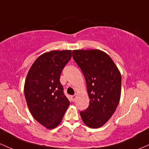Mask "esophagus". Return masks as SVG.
Masks as SVG:
<instances>
[{
  "label": "esophagus",
  "mask_w": 149,
  "mask_h": 149,
  "mask_svg": "<svg viewBox=\"0 0 149 149\" xmlns=\"http://www.w3.org/2000/svg\"><path fill=\"white\" fill-rule=\"evenodd\" d=\"M76 97H77V95H72V96H71V98H72V101H74V100L76 99Z\"/></svg>",
  "instance_id": "34e87169"
}]
</instances>
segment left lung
<instances>
[{
  "label": "left lung",
  "instance_id": "8db88e82",
  "mask_svg": "<svg viewBox=\"0 0 149 149\" xmlns=\"http://www.w3.org/2000/svg\"><path fill=\"white\" fill-rule=\"evenodd\" d=\"M73 59L86 79L89 106L80 112L84 123L91 128L105 125L115 113L121 94V74L114 62L100 50H74Z\"/></svg>",
  "mask_w": 149,
  "mask_h": 149
}]
</instances>
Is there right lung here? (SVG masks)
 I'll return each mask as SVG.
<instances>
[{
	"instance_id": "right-lung-1",
	"label": "right lung",
	"mask_w": 149,
	"mask_h": 149,
	"mask_svg": "<svg viewBox=\"0 0 149 149\" xmlns=\"http://www.w3.org/2000/svg\"><path fill=\"white\" fill-rule=\"evenodd\" d=\"M71 58L68 50L43 53L33 63L25 80L24 96L30 113L48 129L61 123L70 105L60 77Z\"/></svg>"
}]
</instances>
